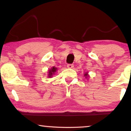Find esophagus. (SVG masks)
<instances>
[{"mask_svg": "<svg viewBox=\"0 0 131 131\" xmlns=\"http://www.w3.org/2000/svg\"><path fill=\"white\" fill-rule=\"evenodd\" d=\"M73 67H74V65H73V64H68L67 65V68H70V69H72L73 68Z\"/></svg>", "mask_w": 131, "mask_h": 131, "instance_id": "esophagus-1", "label": "esophagus"}]
</instances>
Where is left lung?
<instances>
[{"label": "left lung", "instance_id": "8db88e82", "mask_svg": "<svg viewBox=\"0 0 131 131\" xmlns=\"http://www.w3.org/2000/svg\"><path fill=\"white\" fill-rule=\"evenodd\" d=\"M88 72H86V73H85V74H84V76H85V77L86 78H88V76H88Z\"/></svg>", "mask_w": 131, "mask_h": 131}]
</instances>
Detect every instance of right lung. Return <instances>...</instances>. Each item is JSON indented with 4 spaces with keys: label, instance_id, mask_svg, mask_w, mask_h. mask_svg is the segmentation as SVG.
Returning <instances> with one entry per match:
<instances>
[{
    "label": "right lung",
    "instance_id": "right-lung-1",
    "mask_svg": "<svg viewBox=\"0 0 131 131\" xmlns=\"http://www.w3.org/2000/svg\"><path fill=\"white\" fill-rule=\"evenodd\" d=\"M57 68L55 67H52L51 68V69L49 70V74H48V77L49 78H52V76L55 74V72L57 71Z\"/></svg>",
    "mask_w": 131,
    "mask_h": 131
}]
</instances>
